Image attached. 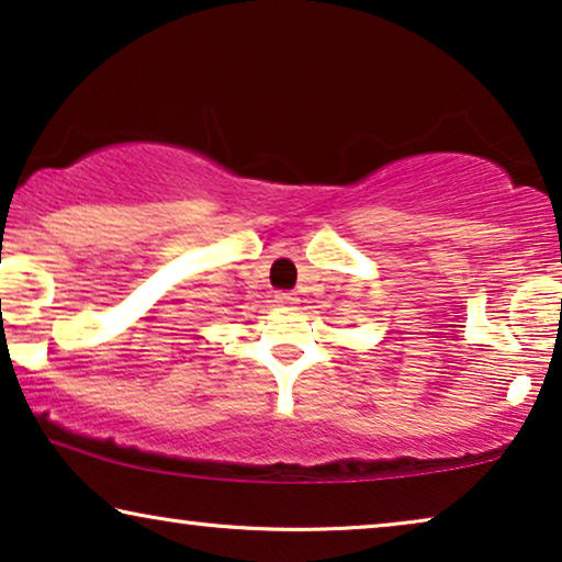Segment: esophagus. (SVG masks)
Here are the masks:
<instances>
[{
  "label": "esophagus",
  "instance_id": "esophagus-1",
  "mask_svg": "<svg viewBox=\"0 0 562 562\" xmlns=\"http://www.w3.org/2000/svg\"><path fill=\"white\" fill-rule=\"evenodd\" d=\"M273 302L279 304V306H283V310H291V306H296L299 299L294 294H289V291H276Z\"/></svg>",
  "mask_w": 562,
  "mask_h": 562
}]
</instances>
